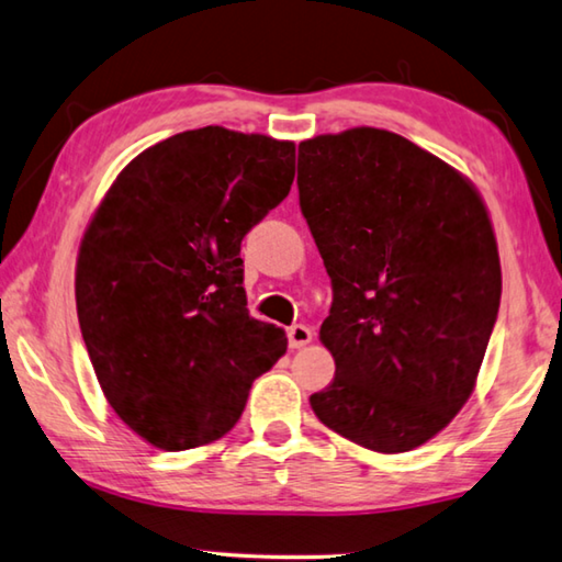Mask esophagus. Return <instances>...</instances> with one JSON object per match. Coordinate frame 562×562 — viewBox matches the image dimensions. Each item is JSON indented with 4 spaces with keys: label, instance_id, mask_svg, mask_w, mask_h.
<instances>
[{
    "label": "esophagus",
    "instance_id": "obj_1",
    "mask_svg": "<svg viewBox=\"0 0 562 562\" xmlns=\"http://www.w3.org/2000/svg\"><path fill=\"white\" fill-rule=\"evenodd\" d=\"M312 329L304 324H294L288 329V339H290V349H302V346H307L312 341Z\"/></svg>",
    "mask_w": 562,
    "mask_h": 562
}]
</instances>
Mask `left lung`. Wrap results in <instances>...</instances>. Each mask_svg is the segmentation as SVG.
I'll return each mask as SVG.
<instances>
[{"instance_id":"8db88e82","label":"left lung","mask_w":562,"mask_h":562,"mask_svg":"<svg viewBox=\"0 0 562 562\" xmlns=\"http://www.w3.org/2000/svg\"><path fill=\"white\" fill-rule=\"evenodd\" d=\"M297 187L334 288L319 341L336 373L312 411L366 450L411 452L462 411L494 329L486 203L462 171L379 127L300 142Z\"/></svg>"}]
</instances>
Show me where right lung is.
I'll list each match as a JSON object with an SVG mask.
<instances>
[{
  "label": "right lung",
  "mask_w": 562,
  "mask_h": 562,
  "mask_svg": "<svg viewBox=\"0 0 562 562\" xmlns=\"http://www.w3.org/2000/svg\"><path fill=\"white\" fill-rule=\"evenodd\" d=\"M294 142L209 125L130 161L90 218L76 307L117 417L167 452L211 445L288 336L252 319L240 240L288 196Z\"/></svg>",
  "instance_id": "add662e5"
}]
</instances>
